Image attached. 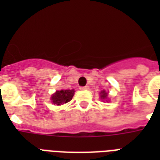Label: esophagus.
<instances>
[{"instance_id":"obj_1","label":"esophagus","mask_w":160,"mask_h":160,"mask_svg":"<svg viewBox=\"0 0 160 160\" xmlns=\"http://www.w3.org/2000/svg\"><path fill=\"white\" fill-rule=\"evenodd\" d=\"M80 89H82V90H87V89H89V86H88V85H85V86H81L80 87Z\"/></svg>"}]
</instances>
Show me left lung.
Masks as SVG:
<instances>
[{
  "mask_svg": "<svg viewBox=\"0 0 160 160\" xmlns=\"http://www.w3.org/2000/svg\"><path fill=\"white\" fill-rule=\"evenodd\" d=\"M100 93H101V95H100L101 98H107L108 94H107V93H106V92H105V91H102Z\"/></svg>",
  "mask_w": 160,
  "mask_h": 160,
  "instance_id": "left-lung-1",
  "label": "left lung"
}]
</instances>
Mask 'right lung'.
I'll return each instance as SVG.
<instances>
[{
	"label": "right lung",
	"mask_w": 160,
	"mask_h": 160,
	"mask_svg": "<svg viewBox=\"0 0 160 160\" xmlns=\"http://www.w3.org/2000/svg\"><path fill=\"white\" fill-rule=\"evenodd\" d=\"M74 93H75L74 89H62L60 91H57L52 96V101L54 104H64L72 99Z\"/></svg>",
	"instance_id": "right-lung-1"
}]
</instances>
